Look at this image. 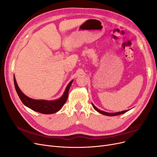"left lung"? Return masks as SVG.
Returning a JSON list of instances; mask_svg holds the SVG:
<instances>
[{
  "label": "left lung",
  "mask_w": 157,
  "mask_h": 157,
  "mask_svg": "<svg viewBox=\"0 0 157 157\" xmlns=\"http://www.w3.org/2000/svg\"><path fill=\"white\" fill-rule=\"evenodd\" d=\"M92 106L94 107V109H95V110L97 111L98 112H99V113L101 114H103V115H107V116H116V115H121V114H123L124 113L128 111V110H126V111H121V112H118V113H107V112H105V111H101L99 110V109H98L97 107H95L93 104H92Z\"/></svg>",
  "instance_id": "left-lung-1"
}]
</instances>
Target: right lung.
I'll return each instance as SVG.
<instances>
[{"instance_id":"1","label":"right lung","mask_w":157,"mask_h":157,"mask_svg":"<svg viewBox=\"0 0 157 157\" xmlns=\"http://www.w3.org/2000/svg\"><path fill=\"white\" fill-rule=\"evenodd\" d=\"M13 81L18 96L20 97L21 101L25 105L30 108L33 111L42 114H53L59 111L60 109L63 106L65 103L67 101L69 94V90L73 80H71L69 83L63 96L59 99H56V100L54 101L36 100V99H33L28 98L19 88L15 79V77H13Z\"/></svg>"}]
</instances>
